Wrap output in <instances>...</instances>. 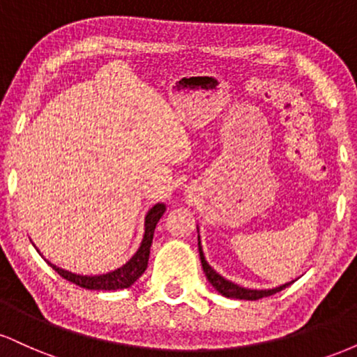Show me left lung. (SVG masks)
<instances>
[{
    "label": "left lung",
    "mask_w": 357,
    "mask_h": 357,
    "mask_svg": "<svg viewBox=\"0 0 357 357\" xmlns=\"http://www.w3.org/2000/svg\"><path fill=\"white\" fill-rule=\"evenodd\" d=\"M198 250H199V258H202V265H203V272L204 275H206L208 282L215 287L216 290L221 294V296L225 297H230V298H240V301H258V298H264V297H268V296H273V294L280 292V290H284L285 287H289L292 282H287V284L280 285V287H275V289H267V290H257V289H245V287H240L236 284H233V282L227 280V278H223L220 275V273H216L215 270H213L210 265H208L206 258H204V253H203V248H202V241H199V236H198Z\"/></svg>",
    "instance_id": "1"
}]
</instances>
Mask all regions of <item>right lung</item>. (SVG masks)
Returning a JSON list of instances; mask_svg holds the SVG:
<instances>
[{"instance_id":"right-lung-1","label":"right lung","mask_w":357,"mask_h":357,"mask_svg":"<svg viewBox=\"0 0 357 357\" xmlns=\"http://www.w3.org/2000/svg\"><path fill=\"white\" fill-rule=\"evenodd\" d=\"M165 211H166L165 203L154 204V206L147 211L146 221H144V236H142L141 247H139L137 252L134 253L132 258H130L126 265H122L121 268L114 270V272L102 273V275H77V273L59 268L53 264L50 265L60 277H63L65 280L72 282V284L82 287V289H89V290L127 289V287L132 285L134 282H136L137 278L146 272L155 225H158V221L161 220V216L165 215ZM36 252H38V250H36Z\"/></svg>"}]
</instances>
